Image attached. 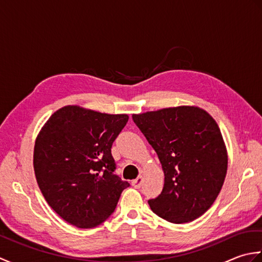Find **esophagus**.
<instances>
[{"mask_svg": "<svg viewBox=\"0 0 262 262\" xmlns=\"http://www.w3.org/2000/svg\"><path fill=\"white\" fill-rule=\"evenodd\" d=\"M142 182H143V178L140 176V177H137L135 180H133V181H132V185L134 186L135 188H137V189H138V188H140V187L142 186Z\"/></svg>", "mask_w": 262, "mask_h": 262, "instance_id": "1", "label": "esophagus"}]
</instances>
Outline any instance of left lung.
I'll return each mask as SVG.
<instances>
[{
  "mask_svg": "<svg viewBox=\"0 0 262 262\" xmlns=\"http://www.w3.org/2000/svg\"><path fill=\"white\" fill-rule=\"evenodd\" d=\"M157 152L164 186L148 205L171 223H187L207 211L223 186L227 153L219 125L198 107L181 105L133 115Z\"/></svg>",
  "mask_w": 262,
  "mask_h": 262,
  "instance_id": "1",
  "label": "left lung"
}]
</instances>
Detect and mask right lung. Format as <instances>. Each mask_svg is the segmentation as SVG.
Masks as SVG:
<instances>
[{
	"label": "right lung",
	"mask_w": 262,
	"mask_h": 262,
	"mask_svg": "<svg viewBox=\"0 0 262 262\" xmlns=\"http://www.w3.org/2000/svg\"><path fill=\"white\" fill-rule=\"evenodd\" d=\"M128 121L66 105L54 113L37 136L33 169L48 205L68 223L92 229L114 213L129 187L115 174L111 146Z\"/></svg>",
	"instance_id": "add662e5"
}]
</instances>
